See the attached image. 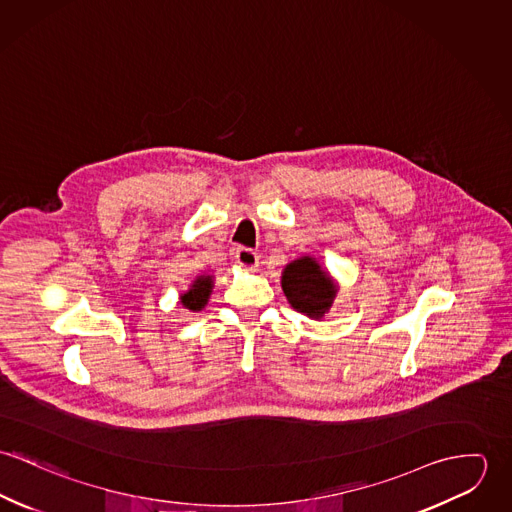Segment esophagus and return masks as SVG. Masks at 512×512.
<instances>
[{"label": "esophagus", "instance_id": "obj_1", "mask_svg": "<svg viewBox=\"0 0 512 512\" xmlns=\"http://www.w3.org/2000/svg\"><path fill=\"white\" fill-rule=\"evenodd\" d=\"M234 260L244 268H256L258 266V254L252 248L240 246L234 250Z\"/></svg>", "mask_w": 512, "mask_h": 512}]
</instances>
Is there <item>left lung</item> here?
Here are the masks:
<instances>
[{"instance_id": "left-lung-1", "label": "left lung", "mask_w": 512, "mask_h": 512, "mask_svg": "<svg viewBox=\"0 0 512 512\" xmlns=\"http://www.w3.org/2000/svg\"><path fill=\"white\" fill-rule=\"evenodd\" d=\"M282 288L293 309L313 319L323 317L337 293L331 278L309 256L286 266L282 274Z\"/></svg>"}]
</instances>
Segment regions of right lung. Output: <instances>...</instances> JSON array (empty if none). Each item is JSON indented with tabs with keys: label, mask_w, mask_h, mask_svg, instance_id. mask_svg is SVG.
Masks as SVG:
<instances>
[{
	"label": "right lung",
	"mask_w": 512,
	"mask_h": 512,
	"mask_svg": "<svg viewBox=\"0 0 512 512\" xmlns=\"http://www.w3.org/2000/svg\"><path fill=\"white\" fill-rule=\"evenodd\" d=\"M211 288H213V278L201 276V278H197V282L191 286L189 292L181 295V303L191 311H201L209 299Z\"/></svg>",
	"instance_id": "right-lung-1"
}]
</instances>
